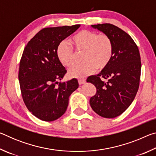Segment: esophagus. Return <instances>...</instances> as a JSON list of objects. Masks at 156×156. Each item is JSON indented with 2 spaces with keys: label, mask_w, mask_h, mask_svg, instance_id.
<instances>
[{
  "label": "esophagus",
  "mask_w": 156,
  "mask_h": 156,
  "mask_svg": "<svg viewBox=\"0 0 156 156\" xmlns=\"http://www.w3.org/2000/svg\"><path fill=\"white\" fill-rule=\"evenodd\" d=\"M85 83H86L85 79H84V78L78 79V83H79V84H80V85H81V84H84Z\"/></svg>",
  "instance_id": "obj_1"
}]
</instances>
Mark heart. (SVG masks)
Masks as SVG:
<instances>
[{
  "mask_svg": "<svg viewBox=\"0 0 156 156\" xmlns=\"http://www.w3.org/2000/svg\"><path fill=\"white\" fill-rule=\"evenodd\" d=\"M70 43L76 53H82L83 62L69 70L73 78H83L98 71L105 69L112 60L113 46L112 39L105 34L87 30H81L73 35ZM72 47L61 42L57 47L56 54L60 63L65 67H72L76 62V54Z\"/></svg>",
  "mask_w": 156,
  "mask_h": 156,
  "instance_id": "1",
  "label": "heart"
}]
</instances>
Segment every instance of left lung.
<instances>
[{
  "label": "left lung",
  "mask_w": 156,
  "mask_h": 156,
  "mask_svg": "<svg viewBox=\"0 0 156 156\" xmlns=\"http://www.w3.org/2000/svg\"><path fill=\"white\" fill-rule=\"evenodd\" d=\"M91 27L110 37L113 52L109 65L99 74L87 79L97 89L89 102L97 114L106 118H115L130 106L138 92L141 73L140 55L131 37L117 26L105 23Z\"/></svg>",
  "instance_id": "1"
}]
</instances>
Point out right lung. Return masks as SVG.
<instances>
[{
    "instance_id": "1",
    "label": "right lung",
    "mask_w": 156,
    "mask_h": 156,
    "mask_svg": "<svg viewBox=\"0 0 156 156\" xmlns=\"http://www.w3.org/2000/svg\"><path fill=\"white\" fill-rule=\"evenodd\" d=\"M80 25L47 27L29 41L21 57L18 80L28 110L39 119L54 121L64 114L69 98L78 88L75 78L59 82L67 73L58 58L57 47Z\"/></svg>"
}]
</instances>
